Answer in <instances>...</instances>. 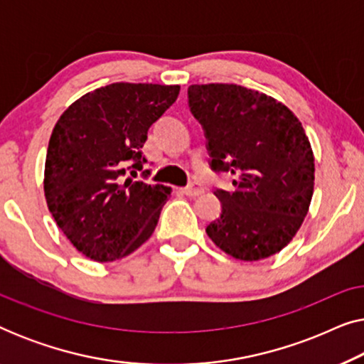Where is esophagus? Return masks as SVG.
I'll return each instance as SVG.
<instances>
[{"label":"esophagus","mask_w":364,"mask_h":364,"mask_svg":"<svg viewBox=\"0 0 364 364\" xmlns=\"http://www.w3.org/2000/svg\"><path fill=\"white\" fill-rule=\"evenodd\" d=\"M182 192L186 193V196L197 197V196H200V193L203 192V187L198 182H192V183H188L187 187H183Z\"/></svg>","instance_id":"obj_1"}]
</instances>
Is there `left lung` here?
I'll list each match as a JSON object with an SVG mask.
<instances>
[{
  "instance_id": "8db88e82",
  "label": "left lung",
  "mask_w": 364,
  "mask_h": 364,
  "mask_svg": "<svg viewBox=\"0 0 364 364\" xmlns=\"http://www.w3.org/2000/svg\"><path fill=\"white\" fill-rule=\"evenodd\" d=\"M187 96L210 168L237 177L235 191H213L222 212L207 235L238 260L275 255L301 227L313 196L315 159L301 122L282 102L237 84H193Z\"/></svg>"
}]
</instances>
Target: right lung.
I'll use <instances>...</instances> for the list:
<instances>
[{"instance_id": "add662e5", "label": "right lung", "mask_w": 364, "mask_h": 364, "mask_svg": "<svg viewBox=\"0 0 364 364\" xmlns=\"http://www.w3.org/2000/svg\"><path fill=\"white\" fill-rule=\"evenodd\" d=\"M181 87L114 82L71 104L53 129L44 196L58 227L82 255L114 262L152 235L172 188L136 177L154 122ZM149 171H142L147 177Z\"/></svg>"}]
</instances>
